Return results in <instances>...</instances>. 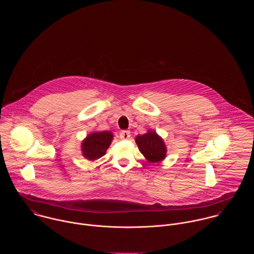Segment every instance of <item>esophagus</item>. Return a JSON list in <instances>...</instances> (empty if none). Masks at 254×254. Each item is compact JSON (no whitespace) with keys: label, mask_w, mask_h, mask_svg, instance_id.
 <instances>
[{"label":"esophagus","mask_w":254,"mask_h":254,"mask_svg":"<svg viewBox=\"0 0 254 254\" xmlns=\"http://www.w3.org/2000/svg\"><path fill=\"white\" fill-rule=\"evenodd\" d=\"M119 137L121 140H128L130 138V132L128 130H123L119 133Z\"/></svg>","instance_id":"1"}]
</instances>
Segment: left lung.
<instances>
[{"mask_svg":"<svg viewBox=\"0 0 254 254\" xmlns=\"http://www.w3.org/2000/svg\"><path fill=\"white\" fill-rule=\"evenodd\" d=\"M136 143L140 151L149 162L161 161L166 155L165 145L155 132L149 131L145 135L138 136L136 138Z\"/></svg>","mask_w":254,"mask_h":254,"instance_id":"obj_1","label":"left lung"}]
</instances>
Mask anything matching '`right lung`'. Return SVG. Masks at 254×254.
Returning a JSON list of instances; mask_svg holds the SVG:
<instances>
[{
    "label": "right lung",
    "mask_w": 254,
    "mask_h": 254,
    "mask_svg": "<svg viewBox=\"0 0 254 254\" xmlns=\"http://www.w3.org/2000/svg\"><path fill=\"white\" fill-rule=\"evenodd\" d=\"M112 134L108 131L89 135L82 144L83 155L89 160L99 159L106 153L112 141Z\"/></svg>",
    "instance_id": "1"
}]
</instances>
